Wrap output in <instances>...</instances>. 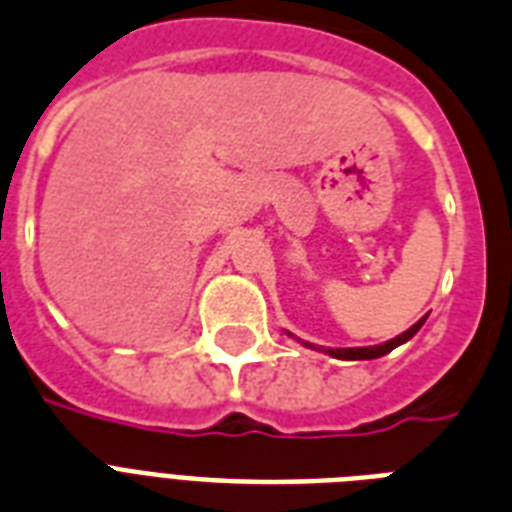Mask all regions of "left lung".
<instances>
[{"label": "left lung", "mask_w": 512, "mask_h": 512, "mask_svg": "<svg viewBox=\"0 0 512 512\" xmlns=\"http://www.w3.org/2000/svg\"><path fill=\"white\" fill-rule=\"evenodd\" d=\"M422 326H425V318L417 320V323L408 328V331H403V334L395 336V339H390V342L374 344V347H342V350H331V347H328L326 352L331 355V358H339V360H374V358H382V355L392 352L395 347H400V344H406L408 339L417 334ZM301 344H307V342H301ZM307 347H315V344H307Z\"/></svg>", "instance_id": "left-lung-1"}]
</instances>
